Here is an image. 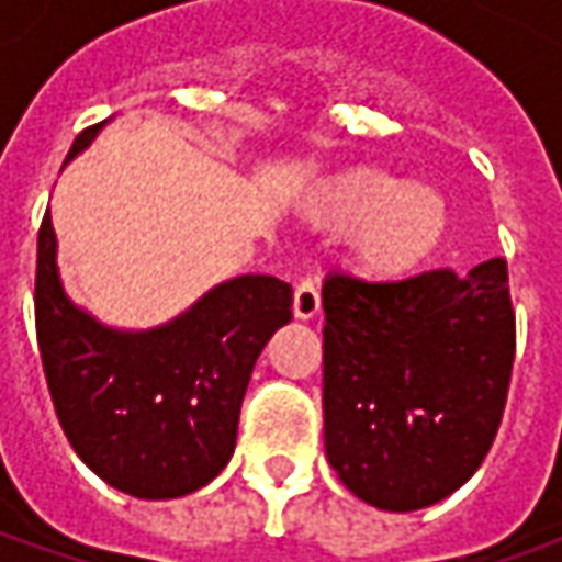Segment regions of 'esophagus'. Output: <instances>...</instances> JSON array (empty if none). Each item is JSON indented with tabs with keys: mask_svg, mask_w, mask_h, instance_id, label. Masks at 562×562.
I'll use <instances>...</instances> for the list:
<instances>
[{
	"mask_svg": "<svg viewBox=\"0 0 562 562\" xmlns=\"http://www.w3.org/2000/svg\"><path fill=\"white\" fill-rule=\"evenodd\" d=\"M292 310H294V318H301V322H310V318L318 316V310H322V297H318L316 282L313 280L297 282Z\"/></svg>",
	"mask_w": 562,
	"mask_h": 562,
	"instance_id": "obj_1",
	"label": "esophagus"
}]
</instances>
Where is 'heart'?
<instances>
[{"label": "heart", "instance_id": "heart-1", "mask_svg": "<svg viewBox=\"0 0 562 562\" xmlns=\"http://www.w3.org/2000/svg\"><path fill=\"white\" fill-rule=\"evenodd\" d=\"M313 220L349 228L355 265L373 280H403L422 270L448 232V207L430 186L403 183L382 168L342 173L313 207Z\"/></svg>", "mask_w": 562, "mask_h": 562}]
</instances>
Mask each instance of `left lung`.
Returning <instances> with one entry per match:
<instances>
[{
	"mask_svg": "<svg viewBox=\"0 0 562 562\" xmlns=\"http://www.w3.org/2000/svg\"><path fill=\"white\" fill-rule=\"evenodd\" d=\"M325 306V454L358 499L415 512L482 467L515 361L508 270H430L364 282L330 273Z\"/></svg>",
	"mask_w": 562,
	"mask_h": 562,
	"instance_id": "8db88e82",
	"label": "left lung"
}]
</instances>
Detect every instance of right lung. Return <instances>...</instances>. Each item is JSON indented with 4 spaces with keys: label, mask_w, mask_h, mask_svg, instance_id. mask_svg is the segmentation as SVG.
Segmentation results:
<instances>
[{
    "label": "right lung",
    "mask_w": 562,
    "mask_h": 562,
    "mask_svg": "<svg viewBox=\"0 0 562 562\" xmlns=\"http://www.w3.org/2000/svg\"><path fill=\"white\" fill-rule=\"evenodd\" d=\"M104 123L83 128L66 161L90 147ZM289 322L292 285L244 273L159 328L102 325L63 289L54 222L44 213L35 330L47 389L78 458L123 494L173 499L225 470L252 367Z\"/></svg>",
    "instance_id": "1"
}]
</instances>
